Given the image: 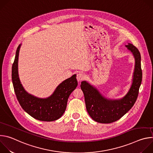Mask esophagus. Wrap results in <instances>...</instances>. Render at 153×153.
I'll list each match as a JSON object with an SVG mask.
<instances>
[{"instance_id":"1","label":"esophagus","mask_w":153,"mask_h":153,"mask_svg":"<svg viewBox=\"0 0 153 153\" xmlns=\"http://www.w3.org/2000/svg\"><path fill=\"white\" fill-rule=\"evenodd\" d=\"M83 78H84V76L82 73H79L77 74V81L80 82V81L82 80L83 79Z\"/></svg>"}]
</instances>
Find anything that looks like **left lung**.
<instances>
[{
    "mask_svg": "<svg viewBox=\"0 0 153 153\" xmlns=\"http://www.w3.org/2000/svg\"><path fill=\"white\" fill-rule=\"evenodd\" d=\"M125 47L133 54L135 66L132 84L124 97L119 99L106 98L89 82L85 80L81 82L87 112L97 122L110 123L117 121L133 107L137 100L142 79L141 56L138 49L131 43H128Z\"/></svg>",
    "mask_w": 153,
    "mask_h": 153,
    "instance_id": "obj_1",
    "label": "left lung"
}]
</instances>
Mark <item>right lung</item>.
Returning a JSON list of instances; mask_svg holds the SVG:
<instances>
[{"label": "right lung", "instance_id": "right-lung-1", "mask_svg": "<svg viewBox=\"0 0 153 153\" xmlns=\"http://www.w3.org/2000/svg\"><path fill=\"white\" fill-rule=\"evenodd\" d=\"M21 45L17 48L12 66V82L17 99L23 110L33 118L47 122L57 120L63 114L68 97L77 86L76 74L63 80L47 98H39L28 93L19 77L18 60Z\"/></svg>", "mask_w": 153, "mask_h": 153}]
</instances>
